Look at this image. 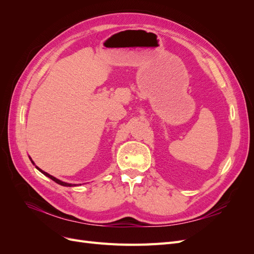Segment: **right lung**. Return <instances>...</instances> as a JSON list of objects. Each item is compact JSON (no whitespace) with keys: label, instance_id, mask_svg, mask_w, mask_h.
<instances>
[{"label":"right lung","instance_id":"add662e5","mask_svg":"<svg viewBox=\"0 0 254 254\" xmlns=\"http://www.w3.org/2000/svg\"><path fill=\"white\" fill-rule=\"evenodd\" d=\"M30 159V158H29ZM30 161H32V163L33 164H35L34 163V161L32 160V159H30ZM36 168H37V170L38 171H40L43 175H45V176H47V177H49V178L50 179H52L53 181H55L56 183H58V184H60V186H64V187H76V186H78V184H72V183H66V182H64V181H61V180H59V179H57V178H55V177H53L52 175H50V174H48V173H45L44 171H42V170H40V168L39 167H38V166H36Z\"/></svg>","mask_w":254,"mask_h":254}]
</instances>
